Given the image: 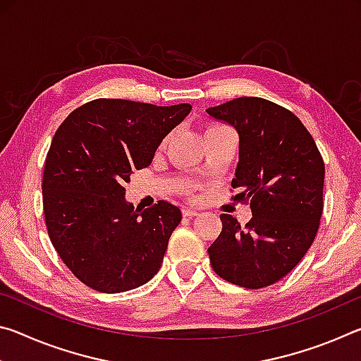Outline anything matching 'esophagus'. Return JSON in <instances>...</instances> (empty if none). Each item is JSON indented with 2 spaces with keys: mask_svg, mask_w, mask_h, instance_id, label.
<instances>
[{
  "mask_svg": "<svg viewBox=\"0 0 361 361\" xmlns=\"http://www.w3.org/2000/svg\"><path fill=\"white\" fill-rule=\"evenodd\" d=\"M183 215L185 216H197L199 215V210H194V209H183Z\"/></svg>",
  "mask_w": 361,
  "mask_h": 361,
  "instance_id": "obj_1",
  "label": "esophagus"
}]
</instances>
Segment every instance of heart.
<instances>
[{
  "mask_svg": "<svg viewBox=\"0 0 361 361\" xmlns=\"http://www.w3.org/2000/svg\"><path fill=\"white\" fill-rule=\"evenodd\" d=\"M218 129H224V127H223V126H210L209 129H207L205 132H210V130H218Z\"/></svg>",
  "mask_w": 361,
  "mask_h": 361,
  "instance_id": "heart-1",
  "label": "heart"
}]
</instances>
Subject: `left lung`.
I'll return each mask as SVG.
<instances>
[{"instance_id":"obj_1","label":"left lung","mask_w":361,"mask_h":361,"mask_svg":"<svg viewBox=\"0 0 361 361\" xmlns=\"http://www.w3.org/2000/svg\"><path fill=\"white\" fill-rule=\"evenodd\" d=\"M239 133L234 199L253 218L240 228L221 215L223 231L209 248L213 271L243 288H264L291 272L312 245L323 212L325 164L307 129L288 109L240 97L207 109Z\"/></svg>"}]
</instances>
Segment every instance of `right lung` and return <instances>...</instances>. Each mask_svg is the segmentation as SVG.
<instances>
[{"instance_id": "obj_1", "label": "right lung", "mask_w": 361, "mask_h": 361, "mask_svg": "<svg viewBox=\"0 0 361 361\" xmlns=\"http://www.w3.org/2000/svg\"><path fill=\"white\" fill-rule=\"evenodd\" d=\"M191 109L99 99L75 109L54 135L42 175L47 232L66 267L90 288L129 291L161 269L181 212L167 200L140 212L124 186Z\"/></svg>"}]
</instances>
